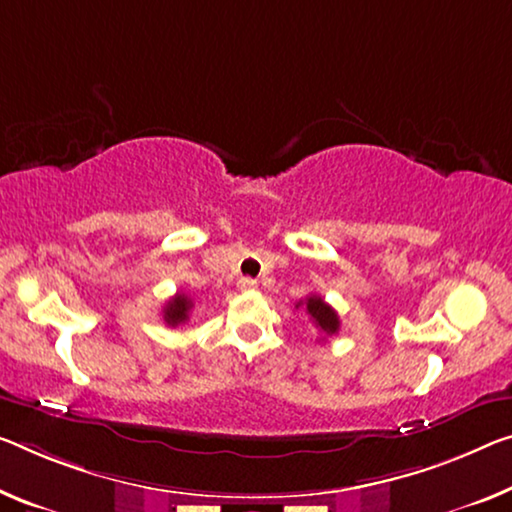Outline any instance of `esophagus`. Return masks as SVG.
Masks as SVG:
<instances>
[{"label":"esophagus","instance_id":"obj_1","mask_svg":"<svg viewBox=\"0 0 512 512\" xmlns=\"http://www.w3.org/2000/svg\"><path fill=\"white\" fill-rule=\"evenodd\" d=\"M238 288L245 290V293H247V290H256L258 288V281L256 279H249V277H242L238 281Z\"/></svg>","mask_w":512,"mask_h":512}]
</instances>
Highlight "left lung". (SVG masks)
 I'll use <instances>...</instances> for the list:
<instances>
[{
    "mask_svg": "<svg viewBox=\"0 0 512 512\" xmlns=\"http://www.w3.org/2000/svg\"><path fill=\"white\" fill-rule=\"evenodd\" d=\"M302 302H297L300 306ZM306 313H309V318L313 320V325L318 327V332L322 336H332L338 332V327H341V320H338L336 311L329 306L325 300H322L320 295H311L306 297Z\"/></svg>",
    "mask_w": 512,
    "mask_h": 512,
    "instance_id": "left-lung-1",
    "label": "left lung"
}]
</instances>
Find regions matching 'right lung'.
<instances>
[{"instance_id": "add662e5", "label": "right lung", "mask_w": 512, "mask_h": 512, "mask_svg": "<svg viewBox=\"0 0 512 512\" xmlns=\"http://www.w3.org/2000/svg\"><path fill=\"white\" fill-rule=\"evenodd\" d=\"M190 311H192V300L187 295L178 293L176 297H171L167 306H164L162 316L169 327H178L190 320Z\"/></svg>"}]
</instances>
